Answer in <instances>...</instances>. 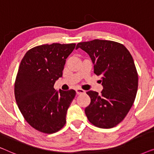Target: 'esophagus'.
<instances>
[{"label": "esophagus", "instance_id": "1", "mask_svg": "<svg viewBox=\"0 0 154 154\" xmlns=\"http://www.w3.org/2000/svg\"><path fill=\"white\" fill-rule=\"evenodd\" d=\"M75 91H76V94H83V93H85V90H82V89H81V88H78V89L75 90Z\"/></svg>", "mask_w": 154, "mask_h": 154}]
</instances>
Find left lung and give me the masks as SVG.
<instances>
[{"instance_id": "8db88e82", "label": "left lung", "mask_w": 154, "mask_h": 154, "mask_svg": "<svg viewBox=\"0 0 154 154\" xmlns=\"http://www.w3.org/2000/svg\"><path fill=\"white\" fill-rule=\"evenodd\" d=\"M89 54L94 73L102 77L100 94L90 90V104L85 109L88 119L100 128L115 127L125 119L133 104L138 88V74L127 48L117 42L95 39L77 44Z\"/></svg>"}]
</instances>
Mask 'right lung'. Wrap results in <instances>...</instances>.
I'll return each instance as SVG.
<instances>
[{"mask_svg": "<svg viewBox=\"0 0 154 154\" xmlns=\"http://www.w3.org/2000/svg\"><path fill=\"white\" fill-rule=\"evenodd\" d=\"M75 47V43L36 46L21 61L14 83L17 104L27 123L43 133H54L66 123L75 91H57L54 85Z\"/></svg>", "mask_w": 154, "mask_h": 154, "instance_id": "add662e5", "label": "right lung"}]
</instances>
